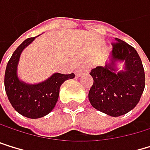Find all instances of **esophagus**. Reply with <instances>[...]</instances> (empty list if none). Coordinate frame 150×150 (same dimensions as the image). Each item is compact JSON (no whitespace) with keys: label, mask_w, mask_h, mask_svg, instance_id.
I'll return each instance as SVG.
<instances>
[{"label":"esophagus","mask_w":150,"mask_h":150,"mask_svg":"<svg viewBox=\"0 0 150 150\" xmlns=\"http://www.w3.org/2000/svg\"><path fill=\"white\" fill-rule=\"evenodd\" d=\"M90 66L89 65H83V66H82L77 71H76V76H82V74H86V73H88L89 71H90Z\"/></svg>","instance_id":"34e87169"}]
</instances>
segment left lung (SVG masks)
<instances>
[{"label": "left lung", "instance_id": "left-lung-1", "mask_svg": "<svg viewBox=\"0 0 150 150\" xmlns=\"http://www.w3.org/2000/svg\"><path fill=\"white\" fill-rule=\"evenodd\" d=\"M110 63L93 68L90 74L93 83L89 101L96 110L118 117L131 111L139 102L145 88V72L136 49L120 38L112 43ZM125 62V70L115 73V63Z\"/></svg>", "mask_w": 150, "mask_h": 150}]
</instances>
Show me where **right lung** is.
I'll return each mask as SVG.
<instances>
[{
  "label": "right lung",
  "mask_w": 150,
  "mask_h": 150,
  "mask_svg": "<svg viewBox=\"0 0 150 150\" xmlns=\"http://www.w3.org/2000/svg\"><path fill=\"white\" fill-rule=\"evenodd\" d=\"M34 38H28L17 47L10 58L4 76V86L8 99L20 114L30 119L46 116L53 110L59 95L61 84L72 79L74 74H54L45 82L38 84H28L17 76V66L22 50L30 45Z\"/></svg>",
  "instance_id": "obj_1"
}]
</instances>
